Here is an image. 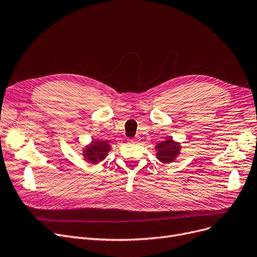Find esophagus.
Masks as SVG:
<instances>
[{
  "label": "esophagus",
  "instance_id": "34e87169",
  "mask_svg": "<svg viewBox=\"0 0 257 257\" xmlns=\"http://www.w3.org/2000/svg\"><path fill=\"white\" fill-rule=\"evenodd\" d=\"M139 140H140V137H139V136H136V137H134V138L130 139L128 141L132 142V143H137V142H139Z\"/></svg>",
  "mask_w": 257,
  "mask_h": 257
}]
</instances>
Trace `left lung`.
<instances>
[{
    "label": "left lung",
    "mask_w": 257,
    "mask_h": 257,
    "mask_svg": "<svg viewBox=\"0 0 257 257\" xmlns=\"http://www.w3.org/2000/svg\"><path fill=\"white\" fill-rule=\"evenodd\" d=\"M155 150L157 151L156 157L162 163H171L175 160L180 154L181 145L180 142L173 140L170 136L166 138L155 146Z\"/></svg>",
    "instance_id": "obj_1"
}]
</instances>
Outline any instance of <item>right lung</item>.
Listing matches in <instances>:
<instances>
[{
    "label": "right lung",
    "instance_id": "add662e5",
    "mask_svg": "<svg viewBox=\"0 0 257 257\" xmlns=\"http://www.w3.org/2000/svg\"><path fill=\"white\" fill-rule=\"evenodd\" d=\"M110 149L111 146L106 141L93 139L89 145L82 149V156L87 162L91 164H98L106 158Z\"/></svg>",
    "mask_w": 257,
    "mask_h": 257
}]
</instances>
